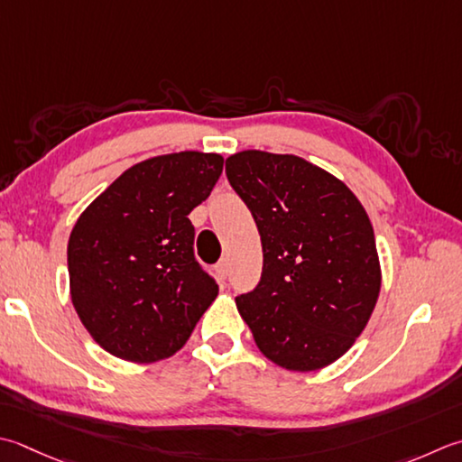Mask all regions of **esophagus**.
<instances>
[{
  "mask_svg": "<svg viewBox=\"0 0 462 462\" xmlns=\"http://www.w3.org/2000/svg\"><path fill=\"white\" fill-rule=\"evenodd\" d=\"M216 274H218L222 280H224L226 276H228V260L222 258V260L218 262V264H216Z\"/></svg>",
  "mask_w": 462,
  "mask_h": 462,
  "instance_id": "34e87169",
  "label": "esophagus"
}]
</instances>
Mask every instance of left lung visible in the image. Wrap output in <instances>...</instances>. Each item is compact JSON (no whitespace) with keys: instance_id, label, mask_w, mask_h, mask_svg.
Returning <instances> with one entry per match:
<instances>
[{"instance_id":"left-lung-1","label":"left lung","mask_w":462,"mask_h":462,"mask_svg":"<svg viewBox=\"0 0 462 462\" xmlns=\"http://www.w3.org/2000/svg\"><path fill=\"white\" fill-rule=\"evenodd\" d=\"M226 176L254 216L262 276L236 298L262 355L296 373L355 345L381 292L373 224L345 182L292 153L244 150Z\"/></svg>"}]
</instances>
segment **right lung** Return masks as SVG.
Wrapping results in <instances>:
<instances>
[{
    "instance_id": "obj_1",
    "label": "right lung",
    "mask_w": 462,
    "mask_h": 462,
    "mask_svg": "<svg viewBox=\"0 0 462 462\" xmlns=\"http://www.w3.org/2000/svg\"><path fill=\"white\" fill-rule=\"evenodd\" d=\"M220 153L143 160L78 218L68 242L69 294L81 324L110 355L156 363L186 345L218 284L194 256L188 214L222 174Z\"/></svg>"
}]
</instances>
